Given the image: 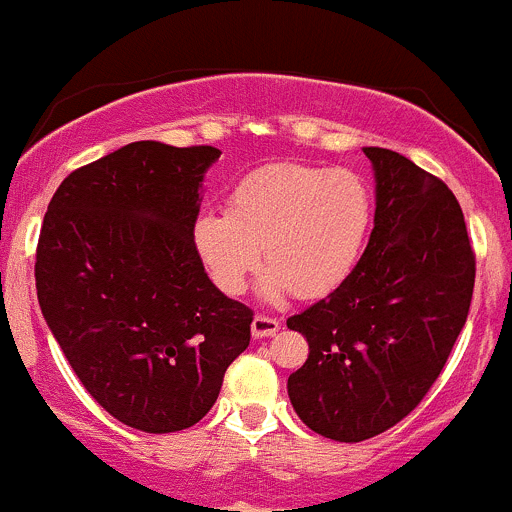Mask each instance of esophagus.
Wrapping results in <instances>:
<instances>
[{"label": "esophagus", "mask_w": 512, "mask_h": 512, "mask_svg": "<svg viewBox=\"0 0 512 512\" xmlns=\"http://www.w3.org/2000/svg\"><path fill=\"white\" fill-rule=\"evenodd\" d=\"M278 328H281V321L273 316H263V313H258V316L254 318V323H251V333H254L256 338L276 336Z\"/></svg>", "instance_id": "obj_1"}]
</instances>
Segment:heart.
<instances>
[{
	"instance_id": "1",
	"label": "heart",
	"mask_w": 512,
	"mask_h": 512,
	"mask_svg": "<svg viewBox=\"0 0 512 512\" xmlns=\"http://www.w3.org/2000/svg\"><path fill=\"white\" fill-rule=\"evenodd\" d=\"M373 194L351 169L276 161L241 176L226 214L206 211L194 224V244L221 291L241 293L263 261L266 296L291 288L321 298L353 273L368 241Z\"/></svg>"
}]
</instances>
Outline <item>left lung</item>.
I'll return each mask as SVG.
<instances>
[{"mask_svg": "<svg viewBox=\"0 0 512 512\" xmlns=\"http://www.w3.org/2000/svg\"><path fill=\"white\" fill-rule=\"evenodd\" d=\"M376 219L351 276L286 321L308 341L288 376L298 418L341 443L401 423L426 398L468 318L475 254L453 191L391 149L366 146Z\"/></svg>", "mask_w": 512, "mask_h": 512, "instance_id": "8db88e82", "label": "left lung"}]
</instances>
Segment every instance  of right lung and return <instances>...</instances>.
Instances as JSON below:
<instances>
[{"label":"right lung","instance_id":"1","mask_svg":"<svg viewBox=\"0 0 512 512\" xmlns=\"http://www.w3.org/2000/svg\"><path fill=\"white\" fill-rule=\"evenodd\" d=\"M214 146L134 141L72 171L39 231L37 296L69 366L124 426L174 433L216 403L254 311L194 244Z\"/></svg>","mask_w":512,"mask_h":512}]
</instances>
